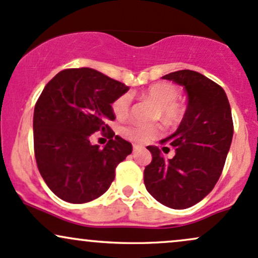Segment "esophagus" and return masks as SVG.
Here are the masks:
<instances>
[{
	"mask_svg": "<svg viewBox=\"0 0 258 258\" xmlns=\"http://www.w3.org/2000/svg\"><path fill=\"white\" fill-rule=\"evenodd\" d=\"M142 148V146H140V144H135L134 143V151H137V149Z\"/></svg>",
	"mask_w": 258,
	"mask_h": 258,
	"instance_id": "esophagus-1",
	"label": "esophagus"
}]
</instances>
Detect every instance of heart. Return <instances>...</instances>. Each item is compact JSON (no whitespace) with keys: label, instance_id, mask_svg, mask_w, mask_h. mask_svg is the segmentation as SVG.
Returning <instances> with one entry per match:
<instances>
[{"label":"heart","instance_id":"b5f03b06","mask_svg":"<svg viewBox=\"0 0 258 258\" xmlns=\"http://www.w3.org/2000/svg\"><path fill=\"white\" fill-rule=\"evenodd\" d=\"M140 97L142 99L151 100L158 106V112H159L160 118L165 122L174 123L180 120L181 107L176 103L177 97H179V92L172 84L170 83H155L149 86L143 92H141ZM130 103L131 99L130 95L123 94L118 97L112 103V112L117 118L122 120L127 117L130 111ZM120 134L124 138L134 142H147V141L152 140L153 137L158 135V128L155 126H149V124L132 122L126 126L121 127Z\"/></svg>","mask_w":258,"mask_h":258}]
</instances>
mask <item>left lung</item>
Listing matches in <instances>:
<instances>
[{
  "mask_svg": "<svg viewBox=\"0 0 258 258\" xmlns=\"http://www.w3.org/2000/svg\"><path fill=\"white\" fill-rule=\"evenodd\" d=\"M161 78L183 87L188 101L176 131L160 141L174 147V157L166 160L157 146L147 147L153 159L144 169V185L161 205L185 209L202 201L219 180L234 134L230 104L222 87L195 71Z\"/></svg>",
  "mask_w": 258,
  "mask_h": 258,
  "instance_id": "obj_1",
  "label": "left lung"
}]
</instances>
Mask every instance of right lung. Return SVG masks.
Returning <instances> with one entry per match:
<instances>
[{
	"label": "right lung",
	"instance_id": "1",
	"mask_svg": "<svg viewBox=\"0 0 258 258\" xmlns=\"http://www.w3.org/2000/svg\"><path fill=\"white\" fill-rule=\"evenodd\" d=\"M128 89L89 67L61 71L45 86L34 109V152L42 179L61 200L100 197L132 153V144L107 126L115 120L111 104ZM97 131L109 135L103 150L90 142Z\"/></svg>",
	"mask_w": 258,
	"mask_h": 258
}]
</instances>
